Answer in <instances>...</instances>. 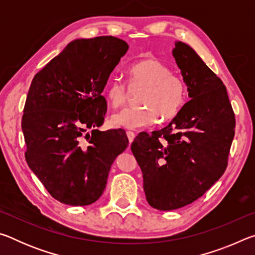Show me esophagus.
<instances>
[{
    "label": "esophagus",
    "mask_w": 255,
    "mask_h": 255,
    "mask_svg": "<svg viewBox=\"0 0 255 255\" xmlns=\"http://www.w3.org/2000/svg\"><path fill=\"white\" fill-rule=\"evenodd\" d=\"M135 132H132V131H127V137H128V140H129V143H132L133 141V139H135Z\"/></svg>",
    "instance_id": "esophagus-1"
}]
</instances>
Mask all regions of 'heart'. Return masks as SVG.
Returning a JSON list of instances; mask_svg holds the SVG:
<instances>
[{"label":"heart","mask_w":255,"mask_h":255,"mask_svg":"<svg viewBox=\"0 0 255 255\" xmlns=\"http://www.w3.org/2000/svg\"><path fill=\"white\" fill-rule=\"evenodd\" d=\"M128 79L130 85L143 86L137 99L140 106L126 108L112 116V124L118 127H147L157 118L165 122L178 114L185 101L184 81L158 59L148 58L133 64L128 70ZM105 94L112 107H123L127 100L126 84L114 77L108 82Z\"/></svg>","instance_id":"heart-1"}]
</instances>
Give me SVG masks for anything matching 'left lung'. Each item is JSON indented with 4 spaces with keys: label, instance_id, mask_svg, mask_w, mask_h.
<instances>
[{
    "label": "left lung",
    "instance_id": "8db88e82",
    "mask_svg": "<svg viewBox=\"0 0 255 255\" xmlns=\"http://www.w3.org/2000/svg\"><path fill=\"white\" fill-rule=\"evenodd\" d=\"M172 54L190 101L167 126L139 132L131 144L146 200L158 210L191 204L218 181L235 135V115L222 80L184 42L176 41Z\"/></svg>",
    "mask_w": 255,
    "mask_h": 255
}]
</instances>
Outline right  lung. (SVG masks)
<instances>
[{
  "label": "right lung",
  "instance_id": "obj_1",
  "mask_svg": "<svg viewBox=\"0 0 255 255\" xmlns=\"http://www.w3.org/2000/svg\"><path fill=\"white\" fill-rule=\"evenodd\" d=\"M112 36L76 39L34 75L22 127L25 161L56 200L88 206L101 197L112 163L128 146L124 129L100 131L107 112L102 96L127 53ZM93 128L92 135L84 132Z\"/></svg>",
  "mask_w": 255,
  "mask_h": 255
}]
</instances>
